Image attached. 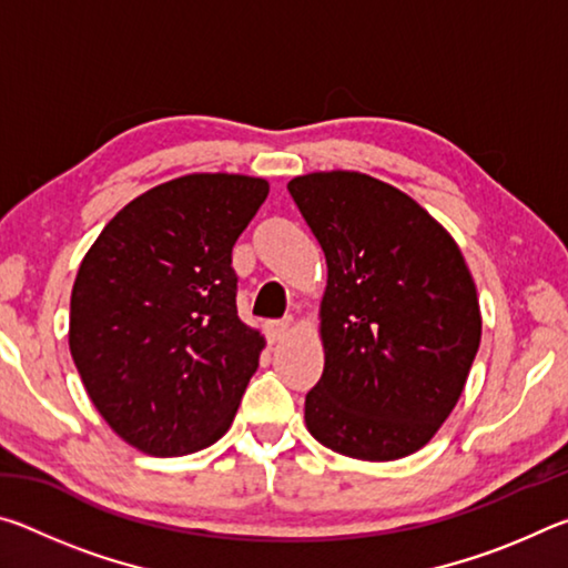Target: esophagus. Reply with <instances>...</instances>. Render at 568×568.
I'll use <instances>...</instances> for the list:
<instances>
[{"label":"esophagus","mask_w":568,"mask_h":568,"mask_svg":"<svg viewBox=\"0 0 568 568\" xmlns=\"http://www.w3.org/2000/svg\"><path fill=\"white\" fill-rule=\"evenodd\" d=\"M293 328V318H285V321H271L267 323V338H271L273 343H277V341H283L285 335H287V331Z\"/></svg>","instance_id":"34e87169"}]
</instances>
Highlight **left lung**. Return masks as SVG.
<instances>
[{
	"label": "left lung",
	"mask_w": 568,
	"mask_h": 568,
	"mask_svg": "<svg viewBox=\"0 0 568 568\" xmlns=\"http://www.w3.org/2000/svg\"><path fill=\"white\" fill-rule=\"evenodd\" d=\"M287 190L328 263L325 365L305 426L348 458L416 454L456 408L480 343L460 247L406 192L363 172H311Z\"/></svg>",
	"instance_id": "8db88e82"
}]
</instances>
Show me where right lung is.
Segmentation results:
<instances>
[{"instance_id":"right-lung-1","label":"right lung","mask_w":568,"mask_h":568,"mask_svg":"<svg viewBox=\"0 0 568 568\" xmlns=\"http://www.w3.org/2000/svg\"><path fill=\"white\" fill-rule=\"evenodd\" d=\"M267 180L192 172L114 215L77 271L70 353L94 408L148 456L213 446L265 348L237 318L233 245Z\"/></svg>"}]
</instances>
